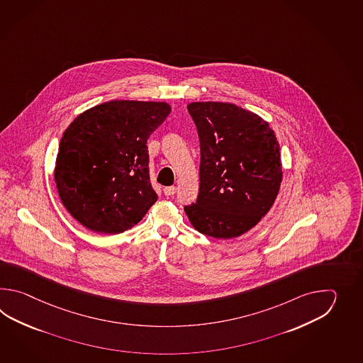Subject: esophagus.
<instances>
[{
  "label": "esophagus",
  "instance_id": "1",
  "mask_svg": "<svg viewBox=\"0 0 363 363\" xmlns=\"http://www.w3.org/2000/svg\"><path fill=\"white\" fill-rule=\"evenodd\" d=\"M177 192V186H166V188H163V193L166 194V196H174Z\"/></svg>",
  "mask_w": 363,
  "mask_h": 363
}]
</instances>
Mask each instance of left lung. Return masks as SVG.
Instances as JSON below:
<instances>
[{
  "instance_id": "1",
  "label": "left lung",
  "mask_w": 363,
  "mask_h": 363,
  "mask_svg": "<svg viewBox=\"0 0 363 363\" xmlns=\"http://www.w3.org/2000/svg\"><path fill=\"white\" fill-rule=\"evenodd\" d=\"M188 110L200 136V189L185 214L210 238H239L278 197L283 167L277 135L263 118L228 102H191Z\"/></svg>"
}]
</instances>
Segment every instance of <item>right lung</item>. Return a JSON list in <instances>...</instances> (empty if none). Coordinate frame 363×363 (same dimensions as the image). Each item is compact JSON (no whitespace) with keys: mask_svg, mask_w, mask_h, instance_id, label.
Segmentation results:
<instances>
[{"mask_svg":"<svg viewBox=\"0 0 363 363\" xmlns=\"http://www.w3.org/2000/svg\"><path fill=\"white\" fill-rule=\"evenodd\" d=\"M170 111L162 101H108L85 110L65 130L55 186L62 205L85 228L127 231L157 201L147 141Z\"/></svg>","mask_w":363,"mask_h":363,"instance_id":"obj_1","label":"right lung"}]
</instances>
